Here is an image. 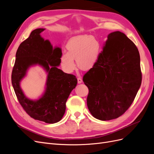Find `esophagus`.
<instances>
[{"instance_id": "obj_1", "label": "esophagus", "mask_w": 154, "mask_h": 154, "mask_svg": "<svg viewBox=\"0 0 154 154\" xmlns=\"http://www.w3.org/2000/svg\"><path fill=\"white\" fill-rule=\"evenodd\" d=\"M77 80H78V83H81L82 82V80L81 78H78Z\"/></svg>"}]
</instances>
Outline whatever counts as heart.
I'll use <instances>...</instances> for the list:
<instances>
[{
  "label": "heart",
  "mask_w": 154,
  "mask_h": 154,
  "mask_svg": "<svg viewBox=\"0 0 154 154\" xmlns=\"http://www.w3.org/2000/svg\"><path fill=\"white\" fill-rule=\"evenodd\" d=\"M67 53H63L60 62L63 70L71 73L77 66L84 71L94 67L98 62L101 44L98 39L93 36H78L70 39L66 45Z\"/></svg>",
  "instance_id": "b5f03b06"
}]
</instances>
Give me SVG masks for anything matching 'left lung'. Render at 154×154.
Segmentation results:
<instances>
[{
	"label": "left lung",
	"mask_w": 154,
	"mask_h": 154,
	"mask_svg": "<svg viewBox=\"0 0 154 154\" xmlns=\"http://www.w3.org/2000/svg\"><path fill=\"white\" fill-rule=\"evenodd\" d=\"M88 88V109L97 119H114L127 111L141 84L140 56L123 32L107 37L98 62L83 76Z\"/></svg>",
	"instance_id": "1"
}]
</instances>
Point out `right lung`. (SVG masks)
<instances>
[{"mask_svg": "<svg viewBox=\"0 0 154 154\" xmlns=\"http://www.w3.org/2000/svg\"><path fill=\"white\" fill-rule=\"evenodd\" d=\"M44 29L32 31L29 36L20 44L11 74V83L17 99L31 118L46 123H55L62 119L66 112V101L70 93L76 87L77 79L73 74L58 69L62 56L59 48H53L49 40L40 35ZM39 64L48 72L46 90L36 101L27 99L20 87V82L26 69L32 64Z\"/></svg>", "mask_w": 154, "mask_h": 154, "instance_id": "right-lung-1", "label": "right lung"}]
</instances>
